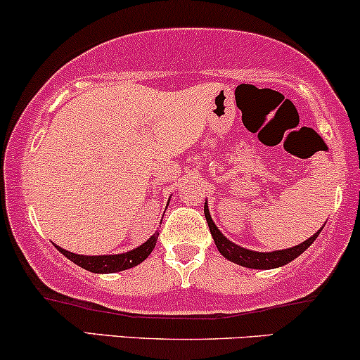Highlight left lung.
Masks as SVG:
<instances>
[{
  "label": "left lung",
  "mask_w": 360,
  "mask_h": 360,
  "mask_svg": "<svg viewBox=\"0 0 360 360\" xmlns=\"http://www.w3.org/2000/svg\"><path fill=\"white\" fill-rule=\"evenodd\" d=\"M203 212H205L208 229H210V233L212 237H214V242L217 248H219L220 254L227 260L233 262V264L242 265V267H247V269H257V270H269V269H277V267H282V265H287L288 262H292L300 254H304V252L312 245L314 240H316L319 233H321V230L323 229L321 227L319 232H316L312 237H309L307 240L299 243V245L295 247L282 248V250H274V252H257V250H248L245 247L237 245V243L229 240V238L220 232L219 227L215 225V221L212 220L207 200H205V207H203Z\"/></svg>",
  "instance_id": "obj_1"
}]
</instances>
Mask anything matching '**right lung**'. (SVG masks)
<instances>
[{
	"label": "right lung",
	"mask_w": 360,
	"mask_h": 360,
	"mask_svg": "<svg viewBox=\"0 0 360 360\" xmlns=\"http://www.w3.org/2000/svg\"><path fill=\"white\" fill-rule=\"evenodd\" d=\"M168 205V203H167ZM162 224V221H160ZM158 233L155 232L148 240L141 243L136 248H131V250L123 252V254H115V255H79L73 254V252L65 250V248L58 247V250L63 254L66 259H70L73 264L79 265L82 269L88 270V272L93 274H115L122 272V270L131 269L135 265H139L143 262L146 257L152 254V250L157 245Z\"/></svg>",
	"instance_id": "add662e5"
}]
</instances>
